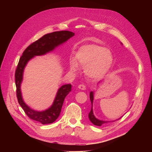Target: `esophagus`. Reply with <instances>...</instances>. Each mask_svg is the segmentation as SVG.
<instances>
[{"mask_svg": "<svg viewBox=\"0 0 152 152\" xmlns=\"http://www.w3.org/2000/svg\"><path fill=\"white\" fill-rule=\"evenodd\" d=\"M78 88L79 89L82 90V91H84V90L86 89V86H85V85H84V84H79Z\"/></svg>", "mask_w": 152, "mask_h": 152, "instance_id": "obj_1", "label": "esophagus"}]
</instances>
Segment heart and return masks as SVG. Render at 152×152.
Wrapping results in <instances>:
<instances>
[{
    "label": "heart",
    "instance_id": "heart-1",
    "mask_svg": "<svg viewBox=\"0 0 152 152\" xmlns=\"http://www.w3.org/2000/svg\"><path fill=\"white\" fill-rule=\"evenodd\" d=\"M114 58L112 51L103 46L86 45L79 49L76 53L75 60L70 61V69L75 72L78 64L84 67V72L89 78L99 79L103 78L111 69Z\"/></svg>",
    "mask_w": 152,
    "mask_h": 152
}]
</instances>
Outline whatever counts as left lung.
Instances as JSON below:
<instances>
[{
    "instance_id": "obj_1",
    "label": "left lung",
    "mask_w": 152,
    "mask_h": 152,
    "mask_svg": "<svg viewBox=\"0 0 152 152\" xmlns=\"http://www.w3.org/2000/svg\"><path fill=\"white\" fill-rule=\"evenodd\" d=\"M90 99H91V104H92L91 110V111H90V113H88V118H89L90 121L92 122V123H93L94 125H96V126H101L102 125L104 124V123H107L108 121H101V120L96 119L93 114V110H92V104H93L94 92L92 91L90 92ZM121 118H119V119H121ZM118 119H117V120H118Z\"/></svg>"
}]
</instances>
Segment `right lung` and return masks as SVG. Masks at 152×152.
Here are the masks:
<instances>
[{
    "label": "right lung",
    "mask_w": 152,
    "mask_h": 152,
    "mask_svg": "<svg viewBox=\"0 0 152 152\" xmlns=\"http://www.w3.org/2000/svg\"><path fill=\"white\" fill-rule=\"evenodd\" d=\"M74 33L69 31H60L43 35L25 49L20 58L15 71V84L17 88V97L20 107L24 110L28 117L43 125L52 123L58 119L60 114L65 97L71 91V84H65L59 88L54 101L51 107L43 111H37L27 106L23 100L20 84L23 80V74L25 66L31 59L36 56H42L51 51L59 45L66 42L73 37Z\"/></svg>",
    "instance_id": "obj_1"
}]
</instances>
